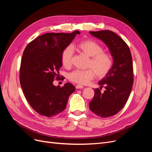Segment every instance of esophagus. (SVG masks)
I'll use <instances>...</instances> for the list:
<instances>
[{
  "label": "esophagus",
  "mask_w": 152,
  "mask_h": 152,
  "mask_svg": "<svg viewBox=\"0 0 152 152\" xmlns=\"http://www.w3.org/2000/svg\"><path fill=\"white\" fill-rule=\"evenodd\" d=\"M75 87H76V89H83L84 86L82 85H80V84H78V85H76Z\"/></svg>",
  "instance_id": "esophagus-1"
}]
</instances>
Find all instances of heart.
I'll list each match as a JSON object with an SVG mask.
<instances>
[{"mask_svg":"<svg viewBox=\"0 0 152 152\" xmlns=\"http://www.w3.org/2000/svg\"><path fill=\"white\" fill-rule=\"evenodd\" d=\"M77 50L88 57L90 59L86 70H75L69 73V80L80 84H88L96 75L98 78H103L107 75L113 65L112 58L110 54L103 51V48L99 43L93 40H85L78 44ZM73 49L68 46L63 50L61 61L64 67L70 68L72 64Z\"/></svg>","mask_w":152,"mask_h":152,"instance_id":"1","label":"heart"}]
</instances>
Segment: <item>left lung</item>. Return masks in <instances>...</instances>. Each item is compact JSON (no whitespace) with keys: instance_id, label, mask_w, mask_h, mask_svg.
Masks as SVG:
<instances>
[{"instance_id":"left-lung-1","label":"left lung","mask_w":152,"mask_h":152,"mask_svg":"<svg viewBox=\"0 0 152 152\" xmlns=\"http://www.w3.org/2000/svg\"><path fill=\"white\" fill-rule=\"evenodd\" d=\"M91 35L107 45L113 58V65L108 74L98 84L104 92L94 89L89 108L96 115L106 118L117 114L129 97L134 77L131 53L124 40L110 30L89 31Z\"/></svg>"}]
</instances>
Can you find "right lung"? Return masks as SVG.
Segmentation results:
<instances>
[{"label": "right lung", "mask_w": 152, "mask_h": 152, "mask_svg": "<svg viewBox=\"0 0 152 152\" xmlns=\"http://www.w3.org/2000/svg\"><path fill=\"white\" fill-rule=\"evenodd\" d=\"M79 31L71 34L48 33L30 42L23 54L20 81L30 105L42 116L51 117L65 109L69 96L75 91L74 86L53 84L59 79L62 66L61 55Z\"/></svg>", "instance_id": "add662e5"}]
</instances>
